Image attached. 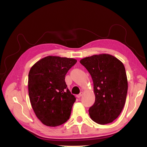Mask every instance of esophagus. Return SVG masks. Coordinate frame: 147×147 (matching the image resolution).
<instances>
[{
	"instance_id": "1",
	"label": "esophagus",
	"mask_w": 147,
	"mask_h": 147,
	"mask_svg": "<svg viewBox=\"0 0 147 147\" xmlns=\"http://www.w3.org/2000/svg\"><path fill=\"white\" fill-rule=\"evenodd\" d=\"M83 95V92H80V94H78L77 95V97H78V98H80V97L82 96Z\"/></svg>"
}]
</instances>
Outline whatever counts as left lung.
<instances>
[{"label":"left lung","mask_w":147,"mask_h":147,"mask_svg":"<svg viewBox=\"0 0 147 147\" xmlns=\"http://www.w3.org/2000/svg\"><path fill=\"white\" fill-rule=\"evenodd\" d=\"M80 63L90 74L94 84L96 99L89 109L91 118L100 124L113 122L126 99L127 80L123 64L109 54L84 57Z\"/></svg>","instance_id":"obj_1"}]
</instances>
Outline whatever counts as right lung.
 Wrapping results in <instances>:
<instances>
[{
  "instance_id": "add662e5",
  "label": "right lung",
  "mask_w": 147,
  "mask_h": 147,
  "mask_svg": "<svg viewBox=\"0 0 147 147\" xmlns=\"http://www.w3.org/2000/svg\"><path fill=\"white\" fill-rule=\"evenodd\" d=\"M77 62L73 58L48 56L30 68V102L37 117L47 126L61 125L69 119L76 98L67 88L65 77Z\"/></svg>"
}]
</instances>
